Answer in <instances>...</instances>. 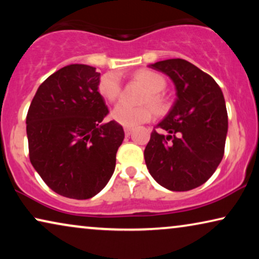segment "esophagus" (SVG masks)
<instances>
[{"label": "esophagus", "instance_id": "obj_1", "mask_svg": "<svg viewBox=\"0 0 259 259\" xmlns=\"http://www.w3.org/2000/svg\"><path fill=\"white\" fill-rule=\"evenodd\" d=\"M132 128H131V127H125V134L127 137L128 136H131V133H132Z\"/></svg>", "mask_w": 259, "mask_h": 259}]
</instances>
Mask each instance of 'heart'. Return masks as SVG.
Segmentation results:
<instances>
[{
	"label": "heart",
	"instance_id": "obj_1",
	"mask_svg": "<svg viewBox=\"0 0 259 259\" xmlns=\"http://www.w3.org/2000/svg\"><path fill=\"white\" fill-rule=\"evenodd\" d=\"M136 79L144 84L148 91L143 99V104H148L157 114H162L167 111L168 102L160 92L166 86V81L160 74L150 69H141L136 73ZM99 92L106 100L114 102L121 92V84L112 74L104 75L99 82ZM112 116L115 121L127 127H134L147 122L152 119V109L148 106L131 107L125 104H119L113 109Z\"/></svg>",
	"mask_w": 259,
	"mask_h": 259
}]
</instances>
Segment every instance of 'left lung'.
Wrapping results in <instances>:
<instances>
[{"label":"left lung","mask_w":259,"mask_h":259,"mask_svg":"<svg viewBox=\"0 0 259 259\" xmlns=\"http://www.w3.org/2000/svg\"><path fill=\"white\" fill-rule=\"evenodd\" d=\"M151 68L171 77L177 100L153 130L145 148V162L155 182L169 191L203 185L224 157L228 112L218 83L183 59L155 62Z\"/></svg>","instance_id":"left-lung-1"}]
</instances>
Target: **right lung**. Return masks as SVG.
Instances as JSON below:
<instances>
[{"instance_id":"obj_1","label":"right lung","mask_w":259,"mask_h":259,"mask_svg":"<svg viewBox=\"0 0 259 259\" xmlns=\"http://www.w3.org/2000/svg\"><path fill=\"white\" fill-rule=\"evenodd\" d=\"M99 82L94 67H63L40 84L27 113L31 165L48 187L72 199L104 189L125 138L115 120L104 121L109 111Z\"/></svg>"}]
</instances>
